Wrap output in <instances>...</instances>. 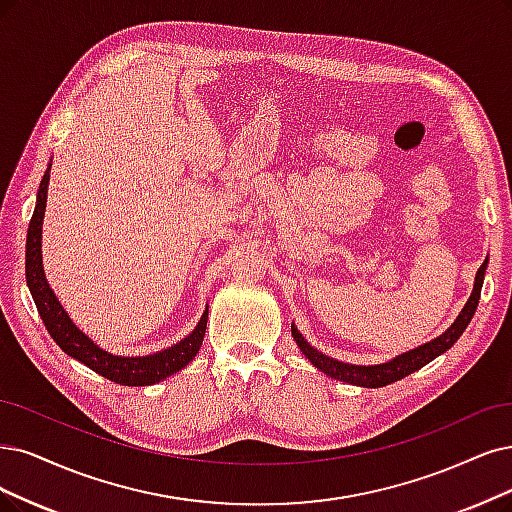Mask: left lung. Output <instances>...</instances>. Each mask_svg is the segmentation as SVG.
<instances>
[{
  "mask_svg": "<svg viewBox=\"0 0 512 512\" xmlns=\"http://www.w3.org/2000/svg\"><path fill=\"white\" fill-rule=\"evenodd\" d=\"M487 261H483V266L479 268L477 276H475V287H472V293L466 301V306L462 308L460 316L456 318V323H453L443 335H439L437 339H432V342L420 346V348H413L401 356L392 358V361L388 363H382V365H369V367H363V365H348V363H342V361H335V358L318 352L316 348H312L304 335H301L297 331L295 325H291V333L295 337V342L299 346V350L306 354L308 361L318 369L327 373L329 377H333V380H339V382H346V384H354V386H363V388H382V386H388L392 382H399L403 380V377L411 375L413 371L422 369L424 365H428L430 361H434V358L441 356L443 352H447L453 344L458 342L460 335L466 331L468 323L472 320V316H475V310L479 306V297H481V287H483V278H485V270H487Z\"/></svg>",
  "mask_w": 512,
  "mask_h": 512,
  "instance_id": "obj_1",
  "label": "left lung"
}]
</instances>
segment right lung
Masks as SVG:
<instances>
[{"instance_id": "1", "label": "right lung", "mask_w": 512, "mask_h": 512, "mask_svg": "<svg viewBox=\"0 0 512 512\" xmlns=\"http://www.w3.org/2000/svg\"><path fill=\"white\" fill-rule=\"evenodd\" d=\"M48 181H50V164L42 177L40 189H37L35 211L29 221L25 270H27L29 291L33 295L37 312H40L50 337L59 344V348L65 354H69L71 358H75V361L84 363L92 371H97L99 375L107 377V380L116 382L120 386H151L166 380L168 375L181 371L198 354L202 346L208 308L204 310L196 329L187 337H183L179 344L149 356L109 354L73 325V320L63 310L59 299H56L54 291L50 289L42 268V221H44L46 200H48Z\"/></svg>"}]
</instances>
